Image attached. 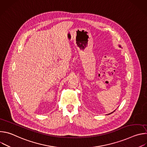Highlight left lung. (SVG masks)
Masks as SVG:
<instances>
[{
	"label": "left lung",
	"mask_w": 147,
	"mask_h": 147,
	"mask_svg": "<svg viewBox=\"0 0 147 147\" xmlns=\"http://www.w3.org/2000/svg\"><path fill=\"white\" fill-rule=\"evenodd\" d=\"M112 113H113V112H112ZM109 114H111V113H109Z\"/></svg>",
	"instance_id": "obj_1"
}]
</instances>
